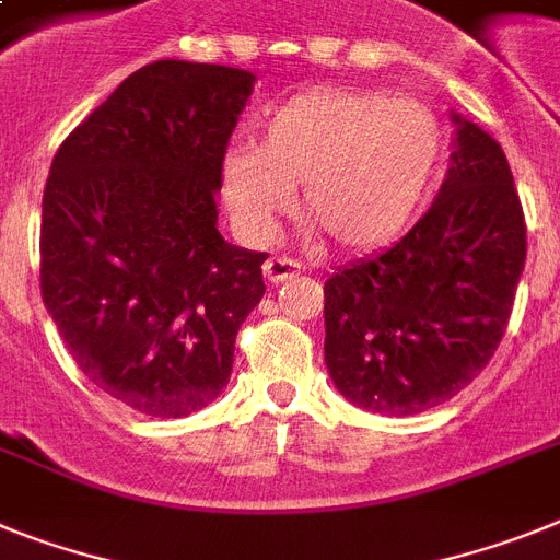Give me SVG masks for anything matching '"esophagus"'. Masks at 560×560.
I'll use <instances>...</instances> for the list:
<instances>
[{
	"label": "esophagus",
	"mask_w": 560,
	"mask_h": 560,
	"mask_svg": "<svg viewBox=\"0 0 560 560\" xmlns=\"http://www.w3.org/2000/svg\"><path fill=\"white\" fill-rule=\"evenodd\" d=\"M261 270H265L267 281H272V284H281V281L295 279V276L302 272V265H299V261H293V258L272 256V258H267Z\"/></svg>",
	"instance_id": "1"
}]
</instances>
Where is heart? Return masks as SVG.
<instances>
[{
  "label": "heart",
  "instance_id": "1",
  "mask_svg": "<svg viewBox=\"0 0 560 560\" xmlns=\"http://www.w3.org/2000/svg\"><path fill=\"white\" fill-rule=\"evenodd\" d=\"M444 136L410 98L316 88L272 107L258 144L224 148L222 196L247 236H265L299 185V219L341 250L396 238L424 201Z\"/></svg>",
  "mask_w": 560,
  "mask_h": 560
}]
</instances>
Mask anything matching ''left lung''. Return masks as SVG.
<instances>
[{
	"instance_id": "left-lung-1",
	"label": "left lung",
	"mask_w": 560,
	"mask_h": 560,
	"mask_svg": "<svg viewBox=\"0 0 560 560\" xmlns=\"http://www.w3.org/2000/svg\"><path fill=\"white\" fill-rule=\"evenodd\" d=\"M439 196L393 247L324 284V364L347 401L416 416L462 393L492 359L512 313L527 228L510 162L453 113Z\"/></svg>"
}]
</instances>
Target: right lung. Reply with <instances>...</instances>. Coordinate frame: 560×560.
Instances as JSON below:
<instances>
[{
    "label": "right lung",
    "instance_id": "1",
    "mask_svg": "<svg viewBox=\"0 0 560 560\" xmlns=\"http://www.w3.org/2000/svg\"><path fill=\"white\" fill-rule=\"evenodd\" d=\"M256 77L159 59L68 136L42 199V302L88 382L153 418L208 407L265 295L219 233L222 153Z\"/></svg>",
    "mask_w": 560,
    "mask_h": 560
}]
</instances>
